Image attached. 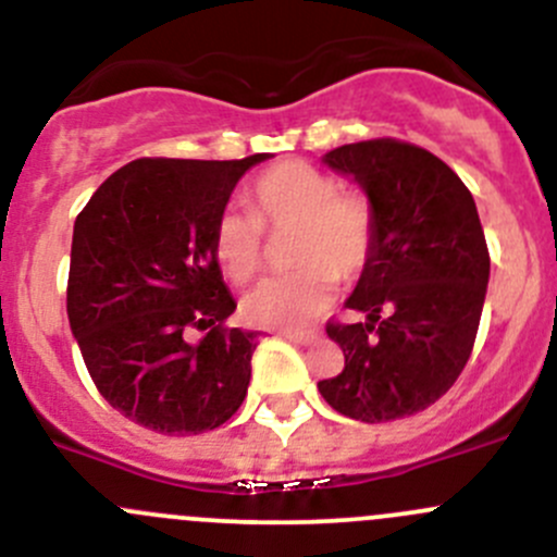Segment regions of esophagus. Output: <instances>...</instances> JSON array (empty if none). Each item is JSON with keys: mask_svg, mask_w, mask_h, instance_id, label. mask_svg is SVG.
<instances>
[{"mask_svg": "<svg viewBox=\"0 0 557 557\" xmlns=\"http://www.w3.org/2000/svg\"><path fill=\"white\" fill-rule=\"evenodd\" d=\"M280 334H283L285 339L296 342V345H314V342L320 339V334H314V331H280Z\"/></svg>", "mask_w": 557, "mask_h": 557, "instance_id": "esophagus-1", "label": "esophagus"}]
</instances>
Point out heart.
<instances>
[{
  "instance_id": "b5f03b06",
  "label": "heart",
  "mask_w": 557,
  "mask_h": 557,
  "mask_svg": "<svg viewBox=\"0 0 557 557\" xmlns=\"http://www.w3.org/2000/svg\"><path fill=\"white\" fill-rule=\"evenodd\" d=\"M250 212L223 210L212 226V256L232 283L263 263V232L290 234L283 277H269L243 299L247 323L296 329L329 310L336 283H352L377 247V210L363 190L342 188L331 172L290 159L256 174Z\"/></svg>"
}]
</instances>
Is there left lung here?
I'll return each instance as SVG.
<instances>
[{
  "mask_svg": "<svg viewBox=\"0 0 557 557\" xmlns=\"http://www.w3.org/2000/svg\"><path fill=\"white\" fill-rule=\"evenodd\" d=\"M377 210V247L347 299L363 323L329 320L345 369L318 391L336 412L387 423L450 391L474 350L491 252L471 190L425 148L393 137L325 153Z\"/></svg>",
  "mask_w": 557,
  "mask_h": 557,
  "instance_id": "1",
  "label": "left lung"
}]
</instances>
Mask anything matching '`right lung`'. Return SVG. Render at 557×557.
<instances>
[{"label": "right lung", "instance_id": "obj_1", "mask_svg": "<svg viewBox=\"0 0 557 557\" xmlns=\"http://www.w3.org/2000/svg\"><path fill=\"white\" fill-rule=\"evenodd\" d=\"M267 153L137 159L104 180L72 234L66 314L112 409L166 436L226 423L247 396L256 331L232 329L212 226ZM205 330L201 343H190Z\"/></svg>", "mask_w": 557, "mask_h": 557}]
</instances>
